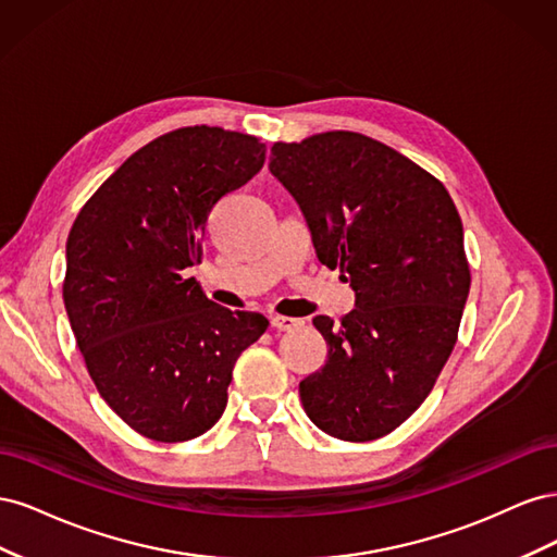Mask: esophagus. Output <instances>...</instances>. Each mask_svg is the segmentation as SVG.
Here are the masks:
<instances>
[{"instance_id": "34e87169", "label": "esophagus", "mask_w": 557, "mask_h": 557, "mask_svg": "<svg viewBox=\"0 0 557 557\" xmlns=\"http://www.w3.org/2000/svg\"><path fill=\"white\" fill-rule=\"evenodd\" d=\"M301 325V320L299 318H293V315H272V327L274 330H278V332H290V330H295V327H299Z\"/></svg>"}]
</instances>
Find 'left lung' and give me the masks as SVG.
I'll return each mask as SVG.
<instances>
[{
    "instance_id": "8db88e82",
    "label": "left lung",
    "mask_w": 557,
    "mask_h": 557,
    "mask_svg": "<svg viewBox=\"0 0 557 557\" xmlns=\"http://www.w3.org/2000/svg\"><path fill=\"white\" fill-rule=\"evenodd\" d=\"M272 172L307 218L318 260L339 267L356 309L315 315L325 364L299 383L330 436L374 442L399 428L440 379L469 295L465 234L442 181L358 132L276 141Z\"/></svg>"
}]
</instances>
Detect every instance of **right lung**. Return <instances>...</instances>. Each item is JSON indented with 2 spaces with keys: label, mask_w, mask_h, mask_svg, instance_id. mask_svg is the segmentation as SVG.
<instances>
[{
  "label": "right lung",
  "mask_w": 557,
  "mask_h": 557,
  "mask_svg": "<svg viewBox=\"0 0 557 557\" xmlns=\"http://www.w3.org/2000/svg\"><path fill=\"white\" fill-rule=\"evenodd\" d=\"M262 164L258 137L181 127L129 156L72 225L62 297L76 344L99 395L148 440L188 442L213 428L234 362L269 325L185 278L218 199Z\"/></svg>",
  "instance_id": "right-lung-1"
}]
</instances>
